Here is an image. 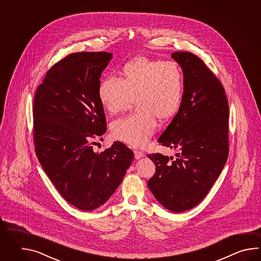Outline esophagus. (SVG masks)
I'll list each match as a JSON object with an SVG mask.
<instances>
[{"label": "esophagus", "mask_w": 261, "mask_h": 261, "mask_svg": "<svg viewBox=\"0 0 261 261\" xmlns=\"http://www.w3.org/2000/svg\"><path fill=\"white\" fill-rule=\"evenodd\" d=\"M144 155V152H142V151H140V150H134V156H135V159H136V160H138V159L143 158Z\"/></svg>", "instance_id": "34e87169"}]
</instances>
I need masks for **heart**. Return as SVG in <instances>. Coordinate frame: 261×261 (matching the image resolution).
<instances>
[{"label":"heart","instance_id":"heart-1","mask_svg":"<svg viewBox=\"0 0 261 261\" xmlns=\"http://www.w3.org/2000/svg\"><path fill=\"white\" fill-rule=\"evenodd\" d=\"M119 79L103 78L98 98L111 115L136 102L138 112L113 122L112 134L129 145L143 146L155 133V119L165 122L177 113L183 98V70L176 61L137 57L123 65Z\"/></svg>","mask_w":261,"mask_h":261}]
</instances>
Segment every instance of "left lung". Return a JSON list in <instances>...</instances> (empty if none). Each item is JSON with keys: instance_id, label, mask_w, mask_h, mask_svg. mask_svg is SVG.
I'll return each instance as SVG.
<instances>
[{"instance_id": "left-lung-1", "label": "left lung", "mask_w": 261, "mask_h": 261, "mask_svg": "<svg viewBox=\"0 0 261 261\" xmlns=\"http://www.w3.org/2000/svg\"><path fill=\"white\" fill-rule=\"evenodd\" d=\"M172 58L183 69V98L158 142L179 153L176 159L148 155L155 172L147 185L166 209L181 213L205 198L227 161L228 102L221 82L198 56L176 51Z\"/></svg>"}]
</instances>
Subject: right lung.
<instances>
[{
    "label": "right lung",
    "instance_id": "add662e5",
    "mask_svg": "<svg viewBox=\"0 0 261 261\" xmlns=\"http://www.w3.org/2000/svg\"><path fill=\"white\" fill-rule=\"evenodd\" d=\"M108 52L72 53L45 73L34 100V144L41 166L70 204L92 211L106 203L133 160L120 142L100 153L93 140L106 132L98 98Z\"/></svg>",
    "mask_w": 261,
    "mask_h": 261
}]
</instances>
